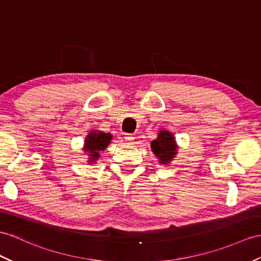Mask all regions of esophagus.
I'll use <instances>...</instances> for the list:
<instances>
[{"mask_svg":"<svg viewBox=\"0 0 261 261\" xmlns=\"http://www.w3.org/2000/svg\"><path fill=\"white\" fill-rule=\"evenodd\" d=\"M125 139H126V142L132 143L133 141H134V136L130 135V134H126V135H125Z\"/></svg>","mask_w":261,"mask_h":261,"instance_id":"1","label":"esophagus"}]
</instances>
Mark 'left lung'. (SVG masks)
<instances>
[{
    "label": "left lung",
    "mask_w": 261,
    "mask_h": 261,
    "mask_svg": "<svg viewBox=\"0 0 261 261\" xmlns=\"http://www.w3.org/2000/svg\"><path fill=\"white\" fill-rule=\"evenodd\" d=\"M150 148L156 158L160 161L158 163L168 165L177 155L178 146H177L173 133L161 128L158 130L157 138L150 143Z\"/></svg>",
    "instance_id": "left-lung-1"
}]
</instances>
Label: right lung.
<instances>
[{
	"mask_svg": "<svg viewBox=\"0 0 261 261\" xmlns=\"http://www.w3.org/2000/svg\"><path fill=\"white\" fill-rule=\"evenodd\" d=\"M112 134L110 133H104L100 130H91L85 138L84 147L83 150L87 152L88 163L93 164L96 162L100 157V151H103L107 148L112 141Z\"/></svg>",
	"mask_w": 261,
	"mask_h": 261,
	"instance_id": "obj_1",
	"label": "right lung"
}]
</instances>
